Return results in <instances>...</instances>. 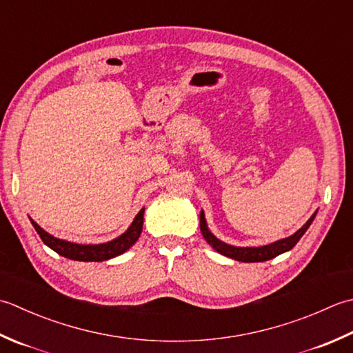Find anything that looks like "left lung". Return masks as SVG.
<instances>
[{"instance_id":"8db88e82","label":"left lung","mask_w":353,"mask_h":353,"mask_svg":"<svg viewBox=\"0 0 353 353\" xmlns=\"http://www.w3.org/2000/svg\"><path fill=\"white\" fill-rule=\"evenodd\" d=\"M314 218H315V213L311 218H309V221L299 230V232H296L290 237H285V239L272 242V243H270V245L247 247V248L228 245V243H224L222 241H219L218 237H214L210 232H208L207 224H205V218H204V212H201V214H199V227H201V233H203L204 239L210 243V245L216 250L218 253L224 254L227 257H232V259H234V261H239V262H265V261H270V259H272V257L285 253V251H290L294 245H296V243L300 241V237L303 236L306 230L309 228V225L312 224Z\"/></svg>"}]
</instances>
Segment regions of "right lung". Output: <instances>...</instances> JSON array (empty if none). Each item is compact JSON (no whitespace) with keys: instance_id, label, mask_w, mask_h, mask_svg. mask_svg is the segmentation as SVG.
I'll return each mask as SVG.
<instances>
[{"instance_id":"obj_1","label":"right lung","mask_w":353,"mask_h":353,"mask_svg":"<svg viewBox=\"0 0 353 353\" xmlns=\"http://www.w3.org/2000/svg\"><path fill=\"white\" fill-rule=\"evenodd\" d=\"M143 214H145V208H141L139 214L135 216L131 227H129L123 234L119 236L117 239L106 243H99V245H82V243H73L68 241L57 239V237L44 232L34 221H30L42 242L53 251H56L57 254L79 262H102L125 253L126 250L131 248L134 243L139 241L143 230Z\"/></svg>"}]
</instances>
